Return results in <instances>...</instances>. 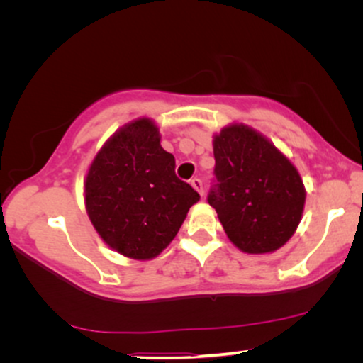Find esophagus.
<instances>
[{
    "instance_id": "esophagus-1",
    "label": "esophagus",
    "mask_w": 363,
    "mask_h": 363,
    "mask_svg": "<svg viewBox=\"0 0 363 363\" xmlns=\"http://www.w3.org/2000/svg\"><path fill=\"white\" fill-rule=\"evenodd\" d=\"M190 183H191V186L195 188V190L203 196V193H205V190H203V182L200 180V178H193Z\"/></svg>"
}]
</instances>
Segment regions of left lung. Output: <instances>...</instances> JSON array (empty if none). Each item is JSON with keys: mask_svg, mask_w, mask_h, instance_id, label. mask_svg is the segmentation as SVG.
Wrapping results in <instances>:
<instances>
[{"mask_svg": "<svg viewBox=\"0 0 363 363\" xmlns=\"http://www.w3.org/2000/svg\"><path fill=\"white\" fill-rule=\"evenodd\" d=\"M215 178L208 203L233 245L250 255L279 250L294 235L306 190L296 167L246 125L223 128L213 140Z\"/></svg>", "mask_w": 363, "mask_h": 363, "instance_id": "obj_1", "label": "left lung"}]
</instances>
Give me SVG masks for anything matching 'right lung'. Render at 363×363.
<instances>
[{"instance_id":"1","label":"right lung","mask_w":363,"mask_h":363,"mask_svg":"<svg viewBox=\"0 0 363 363\" xmlns=\"http://www.w3.org/2000/svg\"><path fill=\"white\" fill-rule=\"evenodd\" d=\"M198 200L175 175V157L163 150L148 118L121 128L94 158L86 178L94 228L112 250L133 259L160 255Z\"/></svg>"}]
</instances>
